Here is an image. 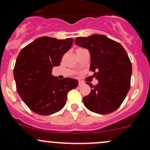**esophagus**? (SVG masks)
Instances as JSON below:
<instances>
[{
    "label": "esophagus",
    "mask_w": 150,
    "mask_h": 150,
    "mask_svg": "<svg viewBox=\"0 0 150 150\" xmlns=\"http://www.w3.org/2000/svg\"><path fill=\"white\" fill-rule=\"evenodd\" d=\"M83 84H84V83L82 82V81H78V86H83Z\"/></svg>",
    "instance_id": "obj_1"
}]
</instances>
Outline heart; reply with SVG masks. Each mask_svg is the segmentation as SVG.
Masks as SVG:
<instances>
[{
	"label": "heart",
	"mask_w": 150,
	"mask_h": 150,
	"mask_svg": "<svg viewBox=\"0 0 150 150\" xmlns=\"http://www.w3.org/2000/svg\"><path fill=\"white\" fill-rule=\"evenodd\" d=\"M83 49H85V48H81V47H79V48H78L76 49V52L77 51H82V50H83Z\"/></svg>",
	"instance_id": "1"
}]
</instances>
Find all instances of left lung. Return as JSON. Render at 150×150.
Masks as SVG:
<instances>
[{
  "instance_id": "left-lung-1",
  "label": "left lung",
  "mask_w": 150,
  "mask_h": 150,
  "mask_svg": "<svg viewBox=\"0 0 150 150\" xmlns=\"http://www.w3.org/2000/svg\"><path fill=\"white\" fill-rule=\"evenodd\" d=\"M78 46L87 48L91 56L90 70L95 72L97 85L83 98L84 105L90 111L101 115L115 111L123 102L131 87L132 66L130 59L118 42L104 35L78 37Z\"/></svg>"
}]
</instances>
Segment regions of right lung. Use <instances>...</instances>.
<instances>
[{"mask_svg": "<svg viewBox=\"0 0 150 150\" xmlns=\"http://www.w3.org/2000/svg\"><path fill=\"white\" fill-rule=\"evenodd\" d=\"M72 42V38L58 40L43 36L19 52L13 68L16 91L34 112L49 115L59 112L65 105L68 92L78 86L77 80H59L51 75L53 67L60 65Z\"/></svg>", "mask_w": 150, "mask_h": 150, "instance_id": "right-lung-1", "label": "right lung"}]
</instances>
